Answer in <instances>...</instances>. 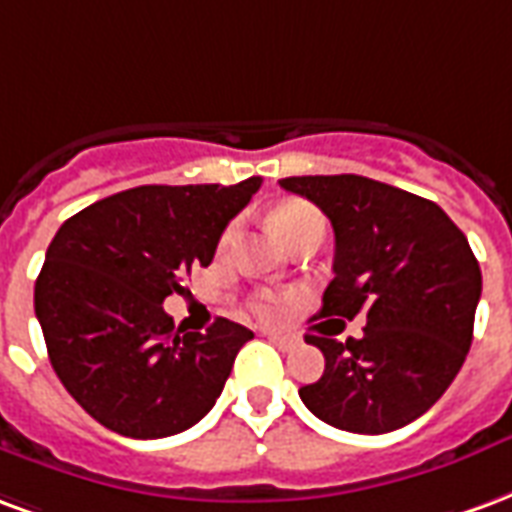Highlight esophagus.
<instances>
[{"label":"esophagus","instance_id":"esophagus-1","mask_svg":"<svg viewBox=\"0 0 512 512\" xmlns=\"http://www.w3.org/2000/svg\"><path fill=\"white\" fill-rule=\"evenodd\" d=\"M267 338H270L272 343H278V346H283V349H289V346H294V338H289V335H278V333H264Z\"/></svg>","mask_w":512,"mask_h":512}]
</instances>
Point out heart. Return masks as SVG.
<instances>
[{
  "label": "heart",
  "instance_id": "obj_1",
  "mask_svg": "<svg viewBox=\"0 0 512 512\" xmlns=\"http://www.w3.org/2000/svg\"><path fill=\"white\" fill-rule=\"evenodd\" d=\"M272 226L278 229L283 240L292 242L300 231L313 229V226H324L322 212L313 210L308 204H283L278 210L272 212ZM237 240V223H231L229 229L223 231V237H220V248H229L231 242ZM292 308V297L289 294H275V292H261L256 297H251L248 302V311L259 319V322H281L283 316L289 313Z\"/></svg>",
  "mask_w": 512,
  "mask_h": 512
}]
</instances>
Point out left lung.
<instances>
[{
    "label": "left lung",
    "instance_id": "8db88e82",
    "mask_svg": "<svg viewBox=\"0 0 512 512\" xmlns=\"http://www.w3.org/2000/svg\"><path fill=\"white\" fill-rule=\"evenodd\" d=\"M281 188L333 223L335 278L319 316L368 319L363 338L305 335L324 374L300 387L302 404L352 434L404 428L442 398L472 346L483 275L464 231L434 201L357 174L286 177Z\"/></svg>",
    "mask_w": 512,
    "mask_h": 512
}]
</instances>
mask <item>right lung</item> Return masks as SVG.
Masks as SVG:
<instances>
[{
    "mask_svg": "<svg viewBox=\"0 0 512 512\" xmlns=\"http://www.w3.org/2000/svg\"><path fill=\"white\" fill-rule=\"evenodd\" d=\"M261 188L141 185L89 204L59 226L35 283L48 360L81 409L114 434L160 439L218 401L253 333L218 319L174 333L163 300L207 267L226 223Z\"/></svg>",
    "mask_w": 512,
    "mask_h": 512,
    "instance_id": "right-lung-1",
    "label": "right lung"
}]
</instances>
